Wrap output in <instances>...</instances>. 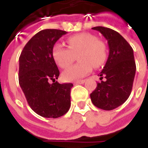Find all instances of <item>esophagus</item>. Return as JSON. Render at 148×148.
Returning <instances> with one entry per match:
<instances>
[{"label": "esophagus", "mask_w": 148, "mask_h": 148, "mask_svg": "<svg viewBox=\"0 0 148 148\" xmlns=\"http://www.w3.org/2000/svg\"><path fill=\"white\" fill-rule=\"evenodd\" d=\"M85 82H86L85 80H82V81H77V82H76L75 84H84Z\"/></svg>", "instance_id": "34e87169"}]
</instances>
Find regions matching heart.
Masks as SVG:
<instances>
[{
  "instance_id": "1",
  "label": "heart",
  "mask_w": 148,
  "mask_h": 148,
  "mask_svg": "<svg viewBox=\"0 0 148 148\" xmlns=\"http://www.w3.org/2000/svg\"><path fill=\"white\" fill-rule=\"evenodd\" d=\"M67 48L56 43L52 49L54 62L61 68H67L77 55L79 62L71 66L62 73V78L66 82L77 81L86 76L92 70V66L97 68L105 64L108 57V49L104 41L93 34L81 33L66 39Z\"/></svg>"
}]
</instances>
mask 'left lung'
<instances>
[{
  "instance_id": "obj_1",
  "label": "left lung",
  "mask_w": 148,
  "mask_h": 148,
  "mask_svg": "<svg viewBox=\"0 0 148 148\" xmlns=\"http://www.w3.org/2000/svg\"><path fill=\"white\" fill-rule=\"evenodd\" d=\"M92 29L99 31L109 45V58L102 71L106 81H101L90 94L93 105L104 110H112L123 105L131 94L136 64L134 50L118 32L109 28L97 26Z\"/></svg>"
}]
</instances>
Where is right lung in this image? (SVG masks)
<instances>
[{
    "instance_id": "obj_1",
    "label": "right lung",
    "mask_w": 148,
    "mask_h": 148,
    "mask_svg": "<svg viewBox=\"0 0 148 148\" xmlns=\"http://www.w3.org/2000/svg\"><path fill=\"white\" fill-rule=\"evenodd\" d=\"M66 32L43 29L26 43L19 58V83L33 110L44 118L64 115L71 106V83L60 84L52 56L55 43Z\"/></svg>"
}]
</instances>
